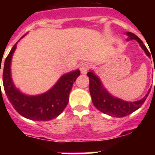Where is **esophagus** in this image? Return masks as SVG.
<instances>
[{
	"label": "esophagus",
	"mask_w": 155,
	"mask_h": 155,
	"mask_svg": "<svg viewBox=\"0 0 155 155\" xmlns=\"http://www.w3.org/2000/svg\"><path fill=\"white\" fill-rule=\"evenodd\" d=\"M89 63L87 62H84V63H81L80 65V71L82 74H86L87 72V70L89 69Z\"/></svg>",
	"instance_id": "34e87169"
}]
</instances>
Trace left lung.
Instances as JSON below:
<instances>
[{
  "instance_id": "left-lung-1",
  "label": "left lung",
  "mask_w": 155,
  "mask_h": 155,
  "mask_svg": "<svg viewBox=\"0 0 155 155\" xmlns=\"http://www.w3.org/2000/svg\"><path fill=\"white\" fill-rule=\"evenodd\" d=\"M126 35L129 37L127 40L134 39L137 41L141 47L145 51L146 54L148 57H150V53L147 50L146 46L143 44L142 40L140 39L137 35H135L134 34L131 32H127ZM87 75L89 77V91L91 97H92V103H93L94 106L103 113L108 114V115L112 116V117H123L129 115L130 113H134V111L138 109L143 104L145 101L147 100L150 92V89L147 92V94L142 100H139L137 101H125L113 97L112 95L109 94L107 92V90L101 84V81L100 80L98 76L95 75L93 71H91L89 72H87Z\"/></svg>"
}]
</instances>
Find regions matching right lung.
Returning a JSON list of instances; mask_svg holds the SVG:
<instances>
[{"instance_id": "right-lung-1", "label": "right lung", "mask_w": 155, "mask_h": 155, "mask_svg": "<svg viewBox=\"0 0 155 155\" xmlns=\"http://www.w3.org/2000/svg\"><path fill=\"white\" fill-rule=\"evenodd\" d=\"M17 43L13 46L5 58L3 68L4 89L8 101L19 114L27 119L47 121L57 117L68 104L69 93L73 83L80 75V70H75L62 75L58 82L45 93L38 96L23 94L16 88L11 78V60L17 47Z\"/></svg>"}]
</instances>
